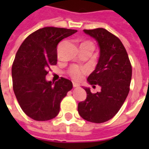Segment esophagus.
I'll use <instances>...</instances> for the list:
<instances>
[{"label": "esophagus", "mask_w": 149, "mask_h": 149, "mask_svg": "<svg viewBox=\"0 0 149 149\" xmlns=\"http://www.w3.org/2000/svg\"><path fill=\"white\" fill-rule=\"evenodd\" d=\"M72 85H73V87H79V84H77V83H74V82H73Z\"/></svg>", "instance_id": "34e87169"}]
</instances>
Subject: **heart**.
<instances>
[{
	"label": "heart",
	"instance_id": "heart-1",
	"mask_svg": "<svg viewBox=\"0 0 149 149\" xmlns=\"http://www.w3.org/2000/svg\"><path fill=\"white\" fill-rule=\"evenodd\" d=\"M86 70L84 69V68L79 67L77 65H73L69 70V74L72 79H76V80H79L86 73Z\"/></svg>",
	"mask_w": 149,
	"mask_h": 149
}]
</instances>
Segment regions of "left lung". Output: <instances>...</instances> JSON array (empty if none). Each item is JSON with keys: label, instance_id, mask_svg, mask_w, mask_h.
<instances>
[{"label": "left lung", "instance_id": "left-lung-1", "mask_svg": "<svg viewBox=\"0 0 149 149\" xmlns=\"http://www.w3.org/2000/svg\"><path fill=\"white\" fill-rule=\"evenodd\" d=\"M84 31L97 41L100 49L97 64L87 82L93 87L98 85L101 90L92 93L89 87H84L87 95L84 101L78 104V112L87 121L103 123L118 113L128 95L132 65L118 37L102 28Z\"/></svg>", "mask_w": 149, "mask_h": 149}]
</instances>
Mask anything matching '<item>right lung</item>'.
<instances>
[{
  "label": "right lung",
  "instance_id": "1",
  "mask_svg": "<svg viewBox=\"0 0 149 149\" xmlns=\"http://www.w3.org/2000/svg\"><path fill=\"white\" fill-rule=\"evenodd\" d=\"M74 29L45 27L27 37L13 63V89L22 111L33 120H51L58 115L60 103L72 88V83L61 78L47 81L50 65L57 63V45L77 32Z\"/></svg>",
  "mask_w": 149,
  "mask_h": 149
}]
</instances>
